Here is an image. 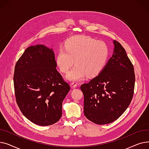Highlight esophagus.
<instances>
[{
  "label": "esophagus",
  "instance_id": "1",
  "mask_svg": "<svg viewBox=\"0 0 149 149\" xmlns=\"http://www.w3.org/2000/svg\"><path fill=\"white\" fill-rule=\"evenodd\" d=\"M77 84L76 83H70V87L72 88H75L77 87Z\"/></svg>",
  "mask_w": 149,
  "mask_h": 149
}]
</instances>
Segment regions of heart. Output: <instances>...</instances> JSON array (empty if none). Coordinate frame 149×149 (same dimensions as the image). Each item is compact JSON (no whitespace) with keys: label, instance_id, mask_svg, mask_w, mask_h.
I'll return each instance as SVG.
<instances>
[{"label":"heart","instance_id":"b5f03b06","mask_svg":"<svg viewBox=\"0 0 149 149\" xmlns=\"http://www.w3.org/2000/svg\"><path fill=\"white\" fill-rule=\"evenodd\" d=\"M64 47L58 50L56 63L64 73L75 63V65L66 75V79L70 81L81 80L86 75L97 76L106 65L110 54L109 47L104 42L89 36L70 37L66 41Z\"/></svg>","mask_w":149,"mask_h":149}]
</instances>
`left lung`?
<instances>
[{"label": "left lung", "instance_id": "obj_1", "mask_svg": "<svg viewBox=\"0 0 149 149\" xmlns=\"http://www.w3.org/2000/svg\"><path fill=\"white\" fill-rule=\"evenodd\" d=\"M112 57L102 71L80 89L84 114L97 124L113 122L129 107L134 95V68L121 45L115 40Z\"/></svg>", "mask_w": 149, "mask_h": 149}]
</instances>
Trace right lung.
<instances>
[{
  "label": "right lung",
  "mask_w": 149,
  "mask_h": 149,
  "mask_svg": "<svg viewBox=\"0 0 149 149\" xmlns=\"http://www.w3.org/2000/svg\"><path fill=\"white\" fill-rule=\"evenodd\" d=\"M56 67L52 48L43 45L28 47L15 66L17 104L26 118L39 126L60 120L63 101L70 90Z\"/></svg>",
  "instance_id": "right-lung-1"
}]
</instances>
